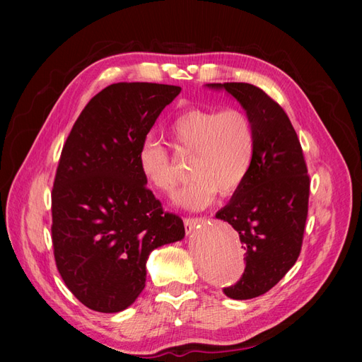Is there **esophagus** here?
<instances>
[{"label": "esophagus", "mask_w": 362, "mask_h": 362, "mask_svg": "<svg viewBox=\"0 0 362 362\" xmlns=\"http://www.w3.org/2000/svg\"><path fill=\"white\" fill-rule=\"evenodd\" d=\"M204 222V218H198V217H187V218H184V226H185V231H187V234L189 233H192L193 229L198 226V225H201Z\"/></svg>", "instance_id": "1"}]
</instances>
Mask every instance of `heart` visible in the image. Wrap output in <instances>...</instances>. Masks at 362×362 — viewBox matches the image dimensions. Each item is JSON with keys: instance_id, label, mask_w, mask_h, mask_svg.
<instances>
[{"instance_id": "1", "label": "heart", "mask_w": 362, "mask_h": 362, "mask_svg": "<svg viewBox=\"0 0 362 362\" xmlns=\"http://www.w3.org/2000/svg\"><path fill=\"white\" fill-rule=\"evenodd\" d=\"M172 144L182 154H193L187 185L175 196V204L187 210L210 206L217 192L228 196L245 182L255 157V125L237 108L202 110L190 108L169 125ZM141 177L154 190L172 193L177 185L168 149L158 141L145 140L137 152Z\"/></svg>"}]
</instances>
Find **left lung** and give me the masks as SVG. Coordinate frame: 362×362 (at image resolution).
Returning <instances> with one entry per match:
<instances>
[{
	"instance_id": "left-lung-1",
	"label": "left lung",
	"mask_w": 362,
	"mask_h": 362,
	"mask_svg": "<svg viewBox=\"0 0 362 362\" xmlns=\"http://www.w3.org/2000/svg\"><path fill=\"white\" fill-rule=\"evenodd\" d=\"M231 95L255 125V157L245 182L216 217L231 225L246 250V267L235 286L223 288L235 300L267 293L294 266L308 214L310 177L298 134L281 105L247 83H213Z\"/></svg>"
}]
</instances>
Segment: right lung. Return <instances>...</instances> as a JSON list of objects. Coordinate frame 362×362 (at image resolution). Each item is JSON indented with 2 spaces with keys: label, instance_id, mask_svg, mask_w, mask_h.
<instances>
[{
  "label": "right lung",
  "instance_id": "1",
  "mask_svg": "<svg viewBox=\"0 0 362 362\" xmlns=\"http://www.w3.org/2000/svg\"><path fill=\"white\" fill-rule=\"evenodd\" d=\"M181 87L116 83L84 107L52 187V246L62 279L87 308L119 313L139 298L154 249L184 238L141 177L137 152Z\"/></svg>",
  "mask_w": 362,
  "mask_h": 362
}]
</instances>
